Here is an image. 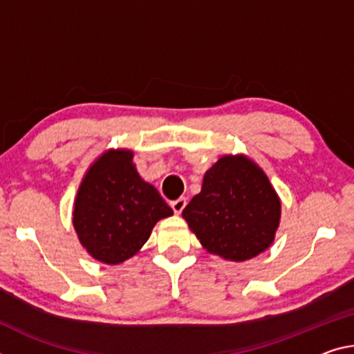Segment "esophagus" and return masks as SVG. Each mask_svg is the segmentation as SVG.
Here are the masks:
<instances>
[{"instance_id": "34e87169", "label": "esophagus", "mask_w": 354, "mask_h": 354, "mask_svg": "<svg viewBox=\"0 0 354 354\" xmlns=\"http://www.w3.org/2000/svg\"><path fill=\"white\" fill-rule=\"evenodd\" d=\"M170 206L173 207V211H175L176 214H181V211L184 209V207H186V198L181 197V198L173 200L171 203H170Z\"/></svg>"}]
</instances>
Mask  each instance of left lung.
Returning <instances> with one entry per match:
<instances>
[{
	"label": "left lung",
	"mask_w": 354,
	"mask_h": 354,
	"mask_svg": "<svg viewBox=\"0 0 354 354\" xmlns=\"http://www.w3.org/2000/svg\"><path fill=\"white\" fill-rule=\"evenodd\" d=\"M280 198L265 171L243 154L223 156L203 176L183 217L209 254L245 261L272 244Z\"/></svg>",
	"instance_id": "left-lung-1"
}]
</instances>
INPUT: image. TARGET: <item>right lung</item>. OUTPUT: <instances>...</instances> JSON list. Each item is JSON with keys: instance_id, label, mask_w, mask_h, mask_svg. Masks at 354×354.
Wrapping results in <instances>:
<instances>
[{"instance_id": "obj_1", "label": "right lung", "mask_w": 354, "mask_h": 354, "mask_svg": "<svg viewBox=\"0 0 354 354\" xmlns=\"http://www.w3.org/2000/svg\"><path fill=\"white\" fill-rule=\"evenodd\" d=\"M129 149H109L94 160L78 187L74 228L94 260L120 265L138 254L160 218L173 209L143 181Z\"/></svg>"}]
</instances>
